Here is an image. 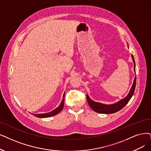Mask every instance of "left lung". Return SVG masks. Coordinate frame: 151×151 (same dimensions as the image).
<instances>
[{"label":"left lung","mask_w":151,"mask_h":151,"mask_svg":"<svg viewBox=\"0 0 151 151\" xmlns=\"http://www.w3.org/2000/svg\"><path fill=\"white\" fill-rule=\"evenodd\" d=\"M131 57L132 59V61H133V63H134V70L136 72V70H135L136 64H135L134 59L133 56L132 55H131ZM136 78L135 77L133 84H132L131 88L128 95L126 96L124 99L119 100V101L116 102L115 104H111V105H105L101 103H99V102H95L90 99L88 95H87V100L88 101V104H89L90 106L91 107L95 112H97L99 113H105V114H111V113H116L119 111L120 110H122V108L128 103L129 100L131 99L132 95H133L135 87H136Z\"/></svg>","instance_id":"8db88e82"}]
</instances>
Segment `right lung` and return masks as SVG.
<instances>
[{"mask_svg": "<svg viewBox=\"0 0 151 151\" xmlns=\"http://www.w3.org/2000/svg\"><path fill=\"white\" fill-rule=\"evenodd\" d=\"M64 93L63 95V100L61 101V104L59 105V106L56 108V109H55L54 110H52L51 112L49 113H41V114H33L34 116H35L36 117L38 118H49L51 116H53L55 115H56L57 114H58L60 111H61L64 107Z\"/></svg>", "mask_w": 151, "mask_h": 151, "instance_id": "right-lung-1", "label": "right lung"}]
</instances>
